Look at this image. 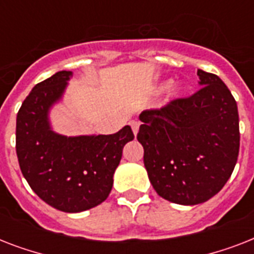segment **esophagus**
<instances>
[{
	"label": "esophagus",
	"instance_id": "34e87169",
	"mask_svg": "<svg viewBox=\"0 0 254 254\" xmlns=\"http://www.w3.org/2000/svg\"><path fill=\"white\" fill-rule=\"evenodd\" d=\"M130 127H131V130H133V133H134V135H137V133H138V129H139V124L137 123V121H133V123H130Z\"/></svg>",
	"mask_w": 254,
	"mask_h": 254
}]
</instances>
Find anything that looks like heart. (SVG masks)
Listing matches in <instances>:
<instances>
[{
    "instance_id": "heart-1",
    "label": "heart",
    "mask_w": 254,
    "mask_h": 254,
    "mask_svg": "<svg viewBox=\"0 0 254 254\" xmlns=\"http://www.w3.org/2000/svg\"><path fill=\"white\" fill-rule=\"evenodd\" d=\"M182 93V89L181 88H177L175 91H174V96H179Z\"/></svg>"
}]
</instances>
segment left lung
Returning <instances> with one entry per match:
<instances>
[{
  "label": "left lung",
  "instance_id": "1",
  "mask_svg": "<svg viewBox=\"0 0 254 254\" xmlns=\"http://www.w3.org/2000/svg\"><path fill=\"white\" fill-rule=\"evenodd\" d=\"M200 89L139 115L137 134L149 181L159 196L182 205L204 203L220 191L240 147L236 100L220 77L197 69Z\"/></svg>",
  "mask_w": 254,
  "mask_h": 254
}]
</instances>
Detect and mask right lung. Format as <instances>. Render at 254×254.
Masks as SVG:
<instances>
[{
  "mask_svg": "<svg viewBox=\"0 0 254 254\" xmlns=\"http://www.w3.org/2000/svg\"><path fill=\"white\" fill-rule=\"evenodd\" d=\"M71 77V71H59L33 88L17 115L15 149L34 192L54 208L76 213L107 199L124 146L134 134L129 125L109 135L67 137L54 130L50 111Z\"/></svg>",
  "mask_w": 254,
  "mask_h": 254,
  "instance_id": "obj_1",
  "label": "right lung"
}]
</instances>
